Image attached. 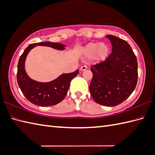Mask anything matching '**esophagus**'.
Masks as SVG:
<instances>
[{
	"label": "esophagus",
	"mask_w": 155,
	"mask_h": 155,
	"mask_svg": "<svg viewBox=\"0 0 155 155\" xmlns=\"http://www.w3.org/2000/svg\"><path fill=\"white\" fill-rule=\"evenodd\" d=\"M86 69H87V67H86V65H83V66H82V67H81V71H86Z\"/></svg>",
	"instance_id": "obj_1"
}]
</instances>
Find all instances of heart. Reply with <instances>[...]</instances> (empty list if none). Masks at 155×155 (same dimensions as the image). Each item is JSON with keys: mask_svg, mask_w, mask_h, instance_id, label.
Segmentation results:
<instances>
[{"mask_svg": "<svg viewBox=\"0 0 155 155\" xmlns=\"http://www.w3.org/2000/svg\"><path fill=\"white\" fill-rule=\"evenodd\" d=\"M110 48L106 44L91 42L86 45L83 49V54L86 58H92L95 62L99 63L105 60L109 55Z\"/></svg>", "mask_w": 155, "mask_h": 155, "instance_id": "obj_1", "label": "heart"}]
</instances>
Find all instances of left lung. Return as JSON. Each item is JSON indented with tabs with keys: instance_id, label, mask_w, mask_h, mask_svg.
<instances>
[{
	"instance_id": "left-lung-1",
	"label": "left lung",
	"mask_w": 155,
	"mask_h": 155,
	"mask_svg": "<svg viewBox=\"0 0 155 155\" xmlns=\"http://www.w3.org/2000/svg\"><path fill=\"white\" fill-rule=\"evenodd\" d=\"M112 49L105 61L92 65V79L89 86L94 101L106 106L123 102L135 90L138 78L137 57L124 39L107 35Z\"/></svg>"
}]
</instances>
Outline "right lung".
Masks as SVG:
<instances>
[{
    "label": "right lung",
    "instance_id": "right-lung-1",
    "mask_svg": "<svg viewBox=\"0 0 155 155\" xmlns=\"http://www.w3.org/2000/svg\"><path fill=\"white\" fill-rule=\"evenodd\" d=\"M37 45L49 46L59 50H63L65 47L59 43L50 41L29 45L21 54L18 63L17 82L21 92L31 103L42 107L54 106L64 98L71 82L78 74V70L73 73L61 74L55 80L49 82H39L32 80L25 71V60L29 51Z\"/></svg>",
    "mask_w": 155,
    "mask_h": 155
}]
</instances>
